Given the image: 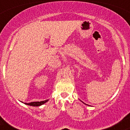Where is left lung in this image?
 Masks as SVG:
<instances>
[{"label":"left lung","instance_id":"left-lung-1","mask_svg":"<svg viewBox=\"0 0 130 130\" xmlns=\"http://www.w3.org/2000/svg\"><path fill=\"white\" fill-rule=\"evenodd\" d=\"M84 104H85V103H84ZM86 105H87V104H86Z\"/></svg>","mask_w":130,"mask_h":130}]
</instances>
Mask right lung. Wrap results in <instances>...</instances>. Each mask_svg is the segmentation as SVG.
I'll use <instances>...</instances> for the list:
<instances>
[{
  "label": "right lung",
  "mask_w": 130,
  "mask_h": 130,
  "mask_svg": "<svg viewBox=\"0 0 130 130\" xmlns=\"http://www.w3.org/2000/svg\"><path fill=\"white\" fill-rule=\"evenodd\" d=\"M48 101H49V100H44V101H41V102H30V103H24V104H25V105H30V106L38 107L45 104V103L47 102Z\"/></svg>",
  "instance_id": "obj_1"
}]
</instances>
